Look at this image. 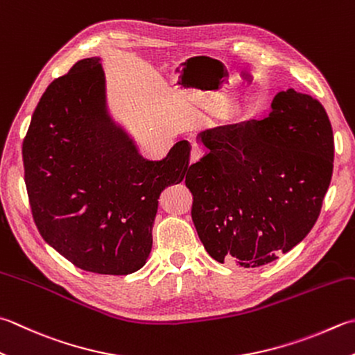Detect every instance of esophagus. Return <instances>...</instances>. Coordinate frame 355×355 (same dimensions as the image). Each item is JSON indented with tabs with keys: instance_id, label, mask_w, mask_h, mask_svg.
<instances>
[{
	"instance_id": "1",
	"label": "esophagus",
	"mask_w": 355,
	"mask_h": 355,
	"mask_svg": "<svg viewBox=\"0 0 355 355\" xmlns=\"http://www.w3.org/2000/svg\"><path fill=\"white\" fill-rule=\"evenodd\" d=\"M203 155H205V150L201 149L200 146L193 144V146H192V150H191V164L200 162V159L203 158Z\"/></svg>"
}]
</instances>
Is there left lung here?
Wrapping results in <instances>:
<instances>
[{"instance_id": "obj_1", "label": "left lung", "mask_w": 355, "mask_h": 355, "mask_svg": "<svg viewBox=\"0 0 355 355\" xmlns=\"http://www.w3.org/2000/svg\"><path fill=\"white\" fill-rule=\"evenodd\" d=\"M260 121L198 134L206 155L186 186L192 221L220 263L257 268L297 246L315 225L334 163V135L311 95L282 90Z\"/></svg>"}]
</instances>
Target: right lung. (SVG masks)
Wrapping results in <instances>:
<instances>
[{
  "instance_id": "add662e5",
  "label": "right lung",
  "mask_w": 355,
  "mask_h": 355,
  "mask_svg": "<svg viewBox=\"0 0 355 355\" xmlns=\"http://www.w3.org/2000/svg\"><path fill=\"white\" fill-rule=\"evenodd\" d=\"M101 62L81 60L46 89L23 143L24 180L55 251L89 272L128 275L149 259L159 193L184 180L191 146L143 158L109 112Z\"/></svg>"
}]
</instances>
